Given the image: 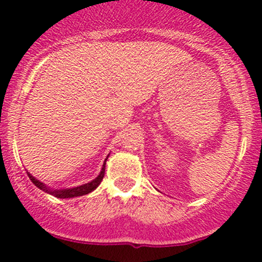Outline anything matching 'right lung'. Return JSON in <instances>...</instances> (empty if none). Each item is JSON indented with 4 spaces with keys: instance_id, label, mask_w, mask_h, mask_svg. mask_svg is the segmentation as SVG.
I'll return each instance as SVG.
<instances>
[{
    "instance_id": "obj_1",
    "label": "right lung",
    "mask_w": 262,
    "mask_h": 262,
    "mask_svg": "<svg viewBox=\"0 0 262 262\" xmlns=\"http://www.w3.org/2000/svg\"><path fill=\"white\" fill-rule=\"evenodd\" d=\"M107 157H109V155H107ZM107 157L105 158L104 165H102L101 171H100V173L97 175V178H95L94 180L87 182V184L80 185V186L67 187V189H54V187H50V186H48V185L44 184V182L39 181L38 179L34 178L31 173L28 172V175H29V179H30L31 182H33L36 187H39V189L43 190L44 192H47V194L53 195V196H55V198H59V199H71V198H77V196H82V195L90 194V192L94 191V190L99 186L100 182H101L102 179H104L105 165H106Z\"/></svg>"
}]
</instances>
